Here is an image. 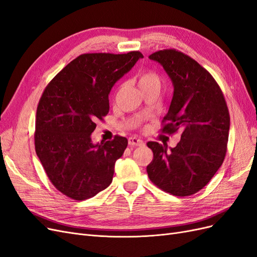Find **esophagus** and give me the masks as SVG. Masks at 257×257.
I'll use <instances>...</instances> for the list:
<instances>
[{
  "mask_svg": "<svg viewBox=\"0 0 257 257\" xmlns=\"http://www.w3.org/2000/svg\"><path fill=\"white\" fill-rule=\"evenodd\" d=\"M128 145L130 146H143L144 142L142 139H139L137 137H130L128 138Z\"/></svg>",
  "mask_w": 257,
  "mask_h": 257,
  "instance_id": "34e87169",
  "label": "esophagus"
}]
</instances>
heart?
<instances>
[{"label":"heart","instance_id":"b5f03b06","mask_svg":"<svg viewBox=\"0 0 257 257\" xmlns=\"http://www.w3.org/2000/svg\"><path fill=\"white\" fill-rule=\"evenodd\" d=\"M138 85L143 92L152 88L160 89L161 77L157 72L151 71V69H146V71H143L138 75Z\"/></svg>","mask_w":257,"mask_h":257}]
</instances>
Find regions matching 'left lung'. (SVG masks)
I'll list each match as a JSON object with an SVG mask.
<instances>
[{
    "instance_id": "1",
    "label": "left lung",
    "mask_w": 257,
    "mask_h": 257,
    "mask_svg": "<svg viewBox=\"0 0 257 257\" xmlns=\"http://www.w3.org/2000/svg\"><path fill=\"white\" fill-rule=\"evenodd\" d=\"M164 67L174 84L169 110L162 133L180 132L175 148L149 142L153 160L147 166L149 179L166 193L190 196L211 180L227 151L229 112L223 92L206 68L176 49L149 56Z\"/></svg>"
}]
</instances>
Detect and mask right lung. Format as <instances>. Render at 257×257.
<instances>
[{"label":"right lung","instance_id":"1","mask_svg":"<svg viewBox=\"0 0 257 257\" xmlns=\"http://www.w3.org/2000/svg\"><path fill=\"white\" fill-rule=\"evenodd\" d=\"M141 58L139 51L83 53L45 88L36 110L35 151L50 182L65 196L84 200L111 183L127 139L115 135L94 145L91 134L109 111L112 85Z\"/></svg>","mask_w":257,"mask_h":257}]
</instances>
